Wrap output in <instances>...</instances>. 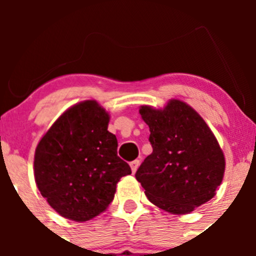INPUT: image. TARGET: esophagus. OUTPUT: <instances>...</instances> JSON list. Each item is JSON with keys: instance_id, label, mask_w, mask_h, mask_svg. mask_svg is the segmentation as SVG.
Segmentation results:
<instances>
[{"instance_id": "obj_1", "label": "esophagus", "mask_w": 256, "mask_h": 256, "mask_svg": "<svg viewBox=\"0 0 256 256\" xmlns=\"http://www.w3.org/2000/svg\"><path fill=\"white\" fill-rule=\"evenodd\" d=\"M130 166H131V171H132V174H135V172L138 171V166H140V161H138V160H135V161L131 162Z\"/></svg>"}]
</instances>
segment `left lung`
Here are the masks:
<instances>
[{
	"mask_svg": "<svg viewBox=\"0 0 256 256\" xmlns=\"http://www.w3.org/2000/svg\"><path fill=\"white\" fill-rule=\"evenodd\" d=\"M140 114L150 128L154 151L135 177L150 202L186 214L212 200L223 180L226 160L204 120L174 99L164 110L141 106Z\"/></svg>",
	"mask_w": 256,
	"mask_h": 256,
	"instance_id": "obj_1",
	"label": "left lung"
}]
</instances>
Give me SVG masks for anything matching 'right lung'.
I'll use <instances>...</instances> for the list:
<instances>
[{
	"label": "right lung",
	"instance_id": "obj_1",
	"mask_svg": "<svg viewBox=\"0 0 256 256\" xmlns=\"http://www.w3.org/2000/svg\"><path fill=\"white\" fill-rule=\"evenodd\" d=\"M109 114L94 100L66 110L36 148L34 178L40 194L60 216L85 222L112 202L116 183L131 174L108 131Z\"/></svg>",
	"mask_w": 256,
	"mask_h": 256
}]
</instances>
